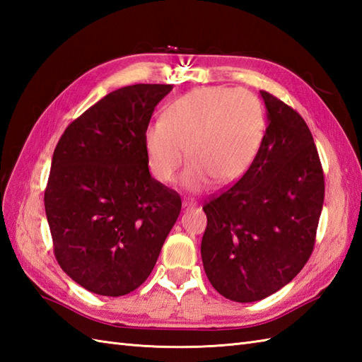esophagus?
Listing matches in <instances>:
<instances>
[{"mask_svg":"<svg viewBox=\"0 0 362 362\" xmlns=\"http://www.w3.org/2000/svg\"><path fill=\"white\" fill-rule=\"evenodd\" d=\"M197 204H196V201H193V199H185V201L182 202V206H183V210H189V209H194Z\"/></svg>","mask_w":362,"mask_h":362,"instance_id":"34e87169","label":"esophagus"}]
</instances>
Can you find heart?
I'll return each mask as SVG.
<instances>
[{
    "instance_id": "obj_1",
    "label": "heart",
    "mask_w": 362,
    "mask_h": 362,
    "mask_svg": "<svg viewBox=\"0 0 362 362\" xmlns=\"http://www.w3.org/2000/svg\"><path fill=\"white\" fill-rule=\"evenodd\" d=\"M266 132V115L259 99L247 90L202 87L188 91L169 104L144 130V151L153 177L161 183L182 175L191 191L232 183L255 160Z\"/></svg>"
}]
</instances>
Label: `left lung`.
<instances>
[{"label":"left lung","mask_w":362,"mask_h":362,"mask_svg":"<svg viewBox=\"0 0 362 362\" xmlns=\"http://www.w3.org/2000/svg\"><path fill=\"white\" fill-rule=\"evenodd\" d=\"M267 127L235 185L205 201L201 253L221 296L249 303L281 289L310 259L324 205L317 148L300 115L261 90Z\"/></svg>","instance_id":"1"}]
</instances>
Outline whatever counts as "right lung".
Returning <instances> with one entry per match:
<instances>
[{"mask_svg":"<svg viewBox=\"0 0 362 362\" xmlns=\"http://www.w3.org/2000/svg\"><path fill=\"white\" fill-rule=\"evenodd\" d=\"M173 86L135 83L76 118L54 149L45 211L54 255L90 292L126 296L144 283L180 214L149 174L144 130Z\"/></svg>","mask_w":362,"mask_h":362,"instance_id":"add662e5","label":"right lung"}]
</instances>
